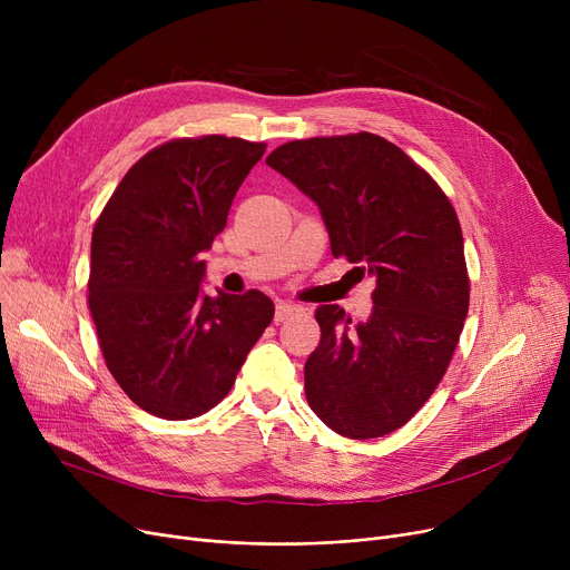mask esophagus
I'll list each match as a JSON object with an SVG mask.
<instances>
[{
	"label": "esophagus",
	"mask_w": 570,
	"mask_h": 570,
	"mask_svg": "<svg viewBox=\"0 0 570 570\" xmlns=\"http://www.w3.org/2000/svg\"><path fill=\"white\" fill-rule=\"evenodd\" d=\"M301 312H303V307H301V305L288 303V301H279V303H277V307H275V321H277V323H284V321H288L291 316L301 314Z\"/></svg>",
	"instance_id": "esophagus-1"
}]
</instances>
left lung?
Listing matches in <instances>:
<instances>
[{"instance_id":"8db88e82","label":"left lung","mask_w":570,"mask_h":570,"mask_svg":"<svg viewBox=\"0 0 570 570\" xmlns=\"http://www.w3.org/2000/svg\"><path fill=\"white\" fill-rule=\"evenodd\" d=\"M265 164L318 205L333 256L376 279L367 321L351 325L340 305L316 309L307 402L342 436L391 434L436 391L464 327L469 277L455 209L397 145L367 131L291 140Z\"/></svg>"}]
</instances>
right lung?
<instances>
[{"label":"right lung","instance_id":"right-lung-1","mask_svg":"<svg viewBox=\"0 0 570 570\" xmlns=\"http://www.w3.org/2000/svg\"><path fill=\"white\" fill-rule=\"evenodd\" d=\"M265 142L203 136L155 147L92 233L89 312L106 365L142 411L187 421L217 406L275 316L261 291H203V252Z\"/></svg>","mask_w":570,"mask_h":570}]
</instances>
